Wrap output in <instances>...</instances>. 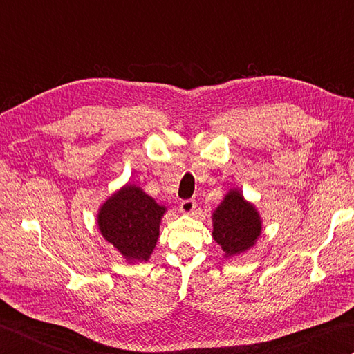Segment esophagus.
Here are the masks:
<instances>
[{
    "label": "esophagus",
    "mask_w": 354,
    "mask_h": 354,
    "mask_svg": "<svg viewBox=\"0 0 354 354\" xmlns=\"http://www.w3.org/2000/svg\"><path fill=\"white\" fill-rule=\"evenodd\" d=\"M195 207H196V203L193 199H184V201H181V204H179V209H181V212L185 214L193 213Z\"/></svg>",
    "instance_id": "34e87169"
}]
</instances>
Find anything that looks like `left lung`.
Returning <instances> with one entry per match:
<instances>
[{"label":"left lung","mask_w":354,"mask_h":354,"mask_svg":"<svg viewBox=\"0 0 354 354\" xmlns=\"http://www.w3.org/2000/svg\"><path fill=\"white\" fill-rule=\"evenodd\" d=\"M261 218L238 190H230L213 213V239L225 256H236L254 245L261 234Z\"/></svg>","instance_id":"left-lung-1"}]
</instances>
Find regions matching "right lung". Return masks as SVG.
Here are the masks:
<instances>
[{
	"label": "right lung",
	"instance_id": "right-lung-1",
	"mask_svg": "<svg viewBox=\"0 0 354 354\" xmlns=\"http://www.w3.org/2000/svg\"><path fill=\"white\" fill-rule=\"evenodd\" d=\"M164 213L165 207L140 187L127 184L101 205L98 227L104 239L129 262L149 261Z\"/></svg>",
	"mask_w": 354,
	"mask_h": 354
}]
</instances>
